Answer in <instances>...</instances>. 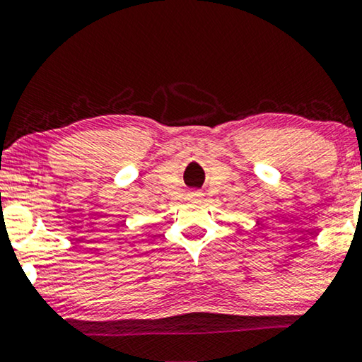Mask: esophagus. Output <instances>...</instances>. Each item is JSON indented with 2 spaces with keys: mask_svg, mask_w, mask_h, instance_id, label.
Wrapping results in <instances>:
<instances>
[{
  "mask_svg": "<svg viewBox=\"0 0 362 362\" xmlns=\"http://www.w3.org/2000/svg\"><path fill=\"white\" fill-rule=\"evenodd\" d=\"M191 197H192V199H201L202 192H199V191H192V192H191Z\"/></svg>",
  "mask_w": 362,
  "mask_h": 362,
  "instance_id": "esophagus-1",
  "label": "esophagus"
}]
</instances>
